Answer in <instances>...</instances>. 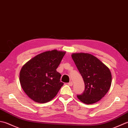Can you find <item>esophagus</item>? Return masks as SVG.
<instances>
[{"label": "esophagus", "mask_w": 128, "mask_h": 128, "mask_svg": "<svg viewBox=\"0 0 128 128\" xmlns=\"http://www.w3.org/2000/svg\"><path fill=\"white\" fill-rule=\"evenodd\" d=\"M68 85L70 86H72L73 85V82L72 81H70L69 83H68Z\"/></svg>", "instance_id": "obj_1"}]
</instances>
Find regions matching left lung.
<instances>
[{
    "label": "left lung",
    "instance_id": "1",
    "mask_svg": "<svg viewBox=\"0 0 128 128\" xmlns=\"http://www.w3.org/2000/svg\"><path fill=\"white\" fill-rule=\"evenodd\" d=\"M72 57L85 86L84 92L77 95V98L86 104L97 102L106 94L110 87V70L92 54H73Z\"/></svg>",
    "mask_w": 128,
    "mask_h": 128
}]
</instances>
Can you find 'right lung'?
I'll return each mask as SVG.
<instances>
[{
    "label": "right lung",
    "mask_w": 128,
    "mask_h": 128,
    "mask_svg": "<svg viewBox=\"0 0 128 128\" xmlns=\"http://www.w3.org/2000/svg\"><path fill=\"white\" fill-rule=\"evenodd\" d=\"M65 52L56 50L36 56L22 67L20 82L22 90L31 100L44 103L55 97L64 83L57 72Z\"/></svg>",
    "instance_id": "1"
}]
</instances>
